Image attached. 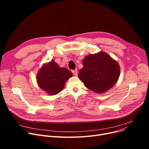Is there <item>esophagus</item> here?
Wrapping results in <instances>:
<instances>
[{"instance_id":"esophagus-1","label":"esophagus","mask_w":149,"mask_h":149,"mask_svg":"<svg viewBox=\"0 0 149 149\" xmlns=\"http://www.w3.org/2000/svg\"><path fill=\"white\" fill-rule=\"evenodd\" d=\"M72 74H73V75H77V71L76 70H72Z\"/></svg>"}]
</instances>
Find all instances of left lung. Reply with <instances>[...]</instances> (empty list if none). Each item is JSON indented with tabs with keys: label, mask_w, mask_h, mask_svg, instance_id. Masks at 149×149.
<instances>
[{
	"label": "left lung",
	"mask_w": 149,
	"mask_h": 149,
	"mask_svg": "<svg viewBox=\"0 0 149 149\" xmlns=\"http://www.w3.org/2000/svg\"><path fill=\"white\" fill-rule=\"evenodd\" d=\"M82 63L83 68L78 76L86 87L94 92H106L119 79L120 68L118 62L103 51L88 55Z\"/></svg>",
	"instance_id": "left-lung-1"
}]
</instances>
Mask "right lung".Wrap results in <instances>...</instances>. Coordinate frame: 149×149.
<instances>
[{
  "label": "right lung",
  "instance_id": "1",
  "mask_svg": "<svg viewBox=\"0 0 149 149\" xmlns=\"http://www.w3.org/2000/svg\"><path fill=\"white\" fill-rule=\"evenodd\" d=\"M72 76L70 70L60 68L54 60L44 64L38 70L37 82L48 95H56L64 88L66 81Z\"/></svg>",
  "mask_w": 149,
  "mask_h": 149
}]
</instances>
